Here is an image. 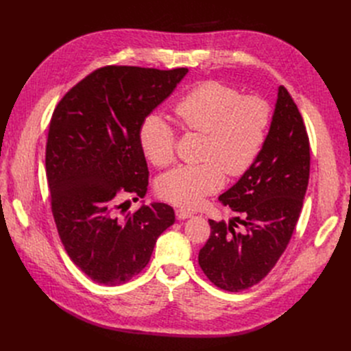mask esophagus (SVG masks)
<instances>
[{"instance_id": "34e87169", "label": "esophagus", "mask_w": 351, "mask_h": 351, "mask_svg": "<svg viewBox=\"0 0 351 351\" xmlns=\"http://www.w3.org/2000/svg\"><path fill=\"white\" fill-rule=\"evenodd\" d=\"M192 216V212L185 210V209H176V217L178 219H188Z\"/></svg>"}]
</instances>
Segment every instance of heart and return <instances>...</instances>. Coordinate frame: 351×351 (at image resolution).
<instances>
[{
    "label": "heart",
    "instance_id": "obj_1",
    "mask_svg": "<svg viewBox=\"0 0 351 351\" xmlns=\"http://www.w3.org/2000/svg\"><path fill=\"white\" fill-rule=\"evenodd\" d=\"M176 122L185 131L206 134L204 159L165 173L158 180L162 199L183 208H196L205 196L223 186L226 173L242 176L259 158L267 139L271 108L259 95L217 81L192 88L173 105ZM176 129L158 114L147 115L139 129L145 158L159 168L175 160Z\"/></svg>",
    "mask_w": 351,
    "mask_h": 351
}]
</instances>
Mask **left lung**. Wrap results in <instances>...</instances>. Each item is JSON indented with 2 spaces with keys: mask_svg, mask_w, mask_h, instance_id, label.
Listing matches in <instances>:
<instances>
[{
  "mask_svg": "<svg viewBox=\"0 0 351 351\" xmlns=\"http://www.w3.org/2000/svg\"><path fill=\"white\" fill-rule=\"evenodd\" d=\"M310 175V143L298 105L279 88L270 131L252 168L219 196L237 217L209 219L199 266L219 289L242 291L265 279L285 253L299 220ZM237 223L245 229L239 232Z\"/></svg>",
  "mask_w": 351,
  "mask_h": 351,
  "instance_id": "obj_1",
  "label": "left lung"
}]
</instances>
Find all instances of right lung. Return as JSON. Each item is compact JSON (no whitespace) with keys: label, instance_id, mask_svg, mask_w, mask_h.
Here are the masks:
<instances>
[{"label":"right lung","instance_id":"right-lung-1","mask_svg":"<svg viewBox=\"0 0 351 351\" xmlns=\"http://www.w3.org/2000/svg\"><path fill=\"white\" fill-rule=\"evenodd\" d=\"M186 72L106 65L72 86L53 109L45 147L52 216L71 261L99 285L135 278L175 222L166 204L118 210L125 199L143 197L149 183L141 125Z\"/></svg>","mask_w":351,"mask_h":351}]
</instances>
